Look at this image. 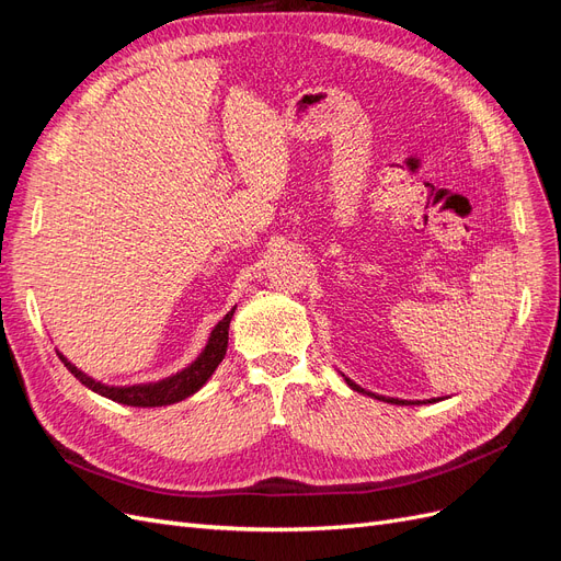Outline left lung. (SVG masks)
<instances>
[{
	"instance_id": "obj_1",
	"label": "left lung",
	"mask_w": 561,
	"mask_h": 561,
	"mask_svg": "<svg viewBox=\"0 0 561 561\" xmlns=\"http://www.w3.org/2000/svg\"><path fill=\"white\" fill-rule=\"evenodd\" d=\"M346 381H348V386H353V390H360V393H365V390H363L360 386H355L351 379H346ZM375 398H377V400H386V402H393V404H407L404 400H396V398H379V396H375ZM433 402H435V400H433ZM412 404H414V402H412Z\"/></svg>"
}]
</instances>
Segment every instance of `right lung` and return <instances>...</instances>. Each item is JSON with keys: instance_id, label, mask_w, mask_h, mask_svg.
<instances>
[{"instance_id": "add662e5", "label": "right lung", "mask_w": 561, "mask_h": 561, "mask_svg": "<svg viewBox=\"0 0 561 561\" xmlns=\"http://www.w3.org/2000/svg\"><path fill=\"white\" fill-rule=\"evenodd\" d=\"M231 309L222 320L217 322L210 339H208V346L203 351L196 363L190 365L186 369H182L180 375L171 377V379H163L159 383H145V386H126V388H114V386H105V383H98L95 379L83 375L81 369H77L72 363H67V358L60 360L62 365L72 371V375L91 390H95L98 396H105L114 402H122V404H130V407H163V404H173L180 402L184 398H190L192 393L206 383L210 379L213 371L217 369V365L222 363L225 353H227V342H229V322L233 318Z\"/></svg>"}]
</instances>
